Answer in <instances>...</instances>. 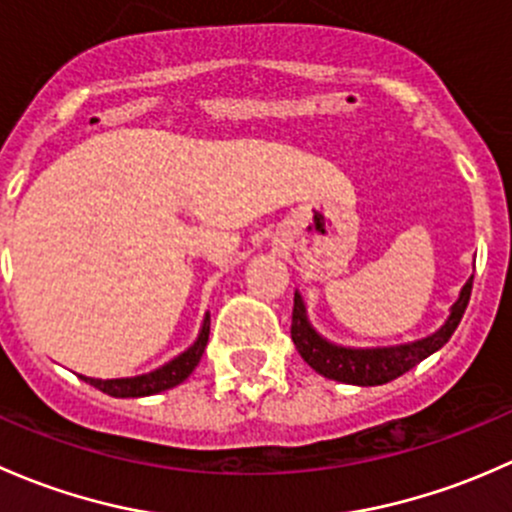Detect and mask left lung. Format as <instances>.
I'll use <instances>...</instances> for the list:
<instances>
[{
    "label": "left lung",
    "instance_id": "1",
    "mask_svg": "<svg viewBox=\"0 0 512 512\" xmlns=\"http://www.w3.org/2000/svg\"><path fill=\"white\" fill-rule=\"evenodd\" d=\"M473 276L468 278L466 286L461 288V295L453 303L449 320L436 330L434 335L421 337V340L407 342V345L397 347H372V350H357V347H342L333 345L325 337H320L308 323L305 315V303L300 293L293 298V323H291V337L295 342V350L300 352L305 362L313 367L315 372L323 377L335 379V382L345 384H360V387H374V384H387L392 379L402 377L412 367L419 365L429 355L449 342L453 330L461 323L466 305L471 300Z\"/></svg>",
    "mask_w": 512,
    "mask_h": 512
}]
</instances>
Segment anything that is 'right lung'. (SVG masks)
I'll return each instance as SVG.
<instances>
[{
    "instance_id": "right-lung-1",
    "label": "right lung",
    "mask_w": 512,
    "mask_h": 512,
    "mask_svg": "<svg viewBox=\"0 0 512 512\" xmlns=\"http://www.w3.org/2000/svg\"><path fill=\"white\" fill-rule=\"evenodd\" d=\"M209 342V313L204 315L202 330H199L197 340H194L192 347L177 355L175 360H170L167 365L157 367V370L147 372V374H138V377H123V379H93V377H83V382H88L91 387L100 389L103 394H110V397H150V394L165 392V389L177 387L182 384L189 374L194 372V367L199 365L204 355V347Z\"/></svg>"
}]
</instances>
